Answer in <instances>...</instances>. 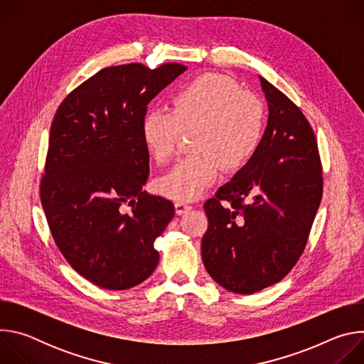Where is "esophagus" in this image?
I'll use <instances>...</instances> for the list:
<instances>
[{
	"label": "esophagus",
	"mask_w": 364,
	"mask_h": 364,
	"mask_svg": "<svg viewBox=\"0 0 364 364\" xmlns=\"http://www.w3.org/2000/svg\"><path fill=\"white\" fill-rule=\"evenodd\" d=\"M176 213L177 215H184V213H187L188 210H191V205L188 204V203H186V201H176Z\"/></svg>",
	"instance_id": "esophagus-1"
}]
</instances>
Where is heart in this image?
I'll return each mask as SVG.
<instances>
[{
    "label": "heart",
    "instance_id": "heart-1",
    "mask_svg": "<svg viewBox=\"0 0 364 364\" xmlns=\"http://www.w3.org/2000/svg\"><path fill=\"white\" fill-rule=\"evenodd\" d=\"M193 131V154L159 178V190L176 200L200 197L226 170L243 167L257 151L265 132V108L255 95L232 79L204 75L181 86L173 109H148L141 121L146 149L159 163H167L183 131Z\"/></svg>",
    "mask_w": 364,
    "mask_h": 364
}]
</instances>
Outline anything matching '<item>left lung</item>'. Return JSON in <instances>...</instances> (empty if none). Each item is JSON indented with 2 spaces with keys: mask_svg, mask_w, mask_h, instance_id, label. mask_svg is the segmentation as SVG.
Segmentation results:
<instances>
[{
  "mask_svg": "<svg viewBox=\"0 0 364 364\" xmlns=\"http://www.w3.org/2000/svg\"><path fill=\"white\" fill-rule=\"evenodd\" d=\"M259 82L269 111L261 145L204 203L209 229L201 239L209 275L245 295L279 282L294 268L323 196L313 128L281 90L262 76Z\"/></svg>",
  "mask_w": 364,
  "mask_h": 364,
  "instance_id": "obj_1",
  "label": "left lung"
}]
</instances>
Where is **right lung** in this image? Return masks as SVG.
I'll return each mask as SVG.
<instances>
[{
	"mask_svg": "<svg viewBox=\"0 0 364 364\" xmlns=\"http://www.w3.org/2000/svg\"><path fill=\"white\" fill-rule=\"evenodd\" d=\"M186 70L178 63L102 69L62 102L51 124L40 188L46 219L70 267L100 288H132L159 264L154 242L174 205L142 190L149 155L141 121Z\"/></svg>",
	"mask_w": 364,
	"mask_h": 364,
	"instance_id": "obj_1",
	"label": "right lung"
}]
</instances>
